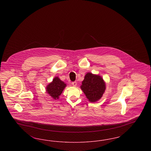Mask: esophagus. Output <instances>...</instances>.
<instances>
[{
	"instance_id": "esophagus-1",
	"label": "esophagus",
	"mask_w": 151,
	"mask_h": 151,
	"mask_svg": "<svg viewBox=\"0 0 151 151\" xmlns=\"http://www.w3.org/2000/svg\"><path fill=\"white\" fill-rule=\"evenodd\" d=\"M76 85H77V83L76 82V81H74V82H72V86H76Z\"/></svg>"
}]
</instances>
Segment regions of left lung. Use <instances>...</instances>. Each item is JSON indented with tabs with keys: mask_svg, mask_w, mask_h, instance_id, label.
<instances>
[{
	"mask_svg": "<svg viewBox=\"0 0 151 151\" xmlns=\"http://www.w3.org/2000/svg\"><path fill=\"white\" fill-rule=\"evenodd\" d=\"M80 88L91 102L100 100L106 89V83L99 75L88 72L82 81Z\"/></svg>",
	"mask_w": 151,
	"mask_h": 151,
	"instance_id": "left-lung-1",
	"label": "left lung"
}]
</instances>
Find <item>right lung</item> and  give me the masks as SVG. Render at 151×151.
I'll use <instances>...</instances> for the list:
<instances>
[{
    "label": "right lung",
    "instance_id": "1",
    "mask_svg": "<svg viewBox=\"0 0 151 151\" xmlns=\"http://www.w3.org/2000/svg\"><path fill=\"white\" fill-rule=\"evenodd\" d=\"M66 86L67 85L65 82L58 76H55L46 87V91L54 100H56L59 99V96L63 92Z\"/></svg>",
    "mask_w": 151,
    "mask_h": 151
}]
</instances>
